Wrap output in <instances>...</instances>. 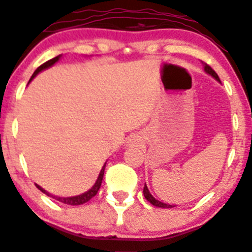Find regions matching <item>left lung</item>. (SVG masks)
<instances>
[{
  "instance_id": "1",
  "label": "left lung",
  "mask_w": 252,
  "mask_h": 252,
  "mask_svg": "<svg viewBox=\"0 0 252 252\" xmlns=\"http://www.w3.org/2000/svg\"><path fill=\"white\" fill-rule=\"evenodd\" d=\"M204 71H205L206 73H209V75H210V76H213V77L215 78L216 81L221 82V81H220L219 76H217V73L213 70V68L210 67V66L208 65V63H204ZM144 195H145V198H146V199L148 200V202L152 204V205L157 206V208H166V209H169V208H174V206H175V205H169V204H165V203H161V202H159V200L156 199V198L153 197L152 194H151L150 190H148L146 184H145V187H144Z\"/></svg>"
}]
</instances>
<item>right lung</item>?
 Instances as JSON below:
<instances>
[{
    "instance_id": "right-lung-1",
    "label": "right lung",
    "mask_w": 252,
    "mask_h": 252,
    "mask_svg": "<svg viewBox=\"0 0 252 252\" xmlns=\"http://www.w3.org/2000/svg\"><path fill=\"white\" fill-rule=\"evenodd\" d=\"M60 57H62V55H58V57L53 58V59L48 60V62L42 63L39 67H37V70L35 71V72H33V75L31 76L29 83L31 82V79H32L33 77H36L37 73H39L41 71L46 70V68H48V67H50V66L54 65V63L60 59ZM105 166H106V163L104 164V166L101 168V171H100V174H99V176H97V180H96V182L94 184V186H93L89 190H87V192L82 193V194H79V195H75V197H57V195H53V194H50V193L47 192V190H44L41 186H38V185H36V187L39 190H41V192H43L44 194L48 195V197L54 198V199L59 200V202H62L63 204H68V205H81V204H84V203L88 202V200H91L92 198L94 197L95 194H96L97 190L100 189V186H101V182H102V177H104V173H105Z\"/></svg>"
}]
</instances>
